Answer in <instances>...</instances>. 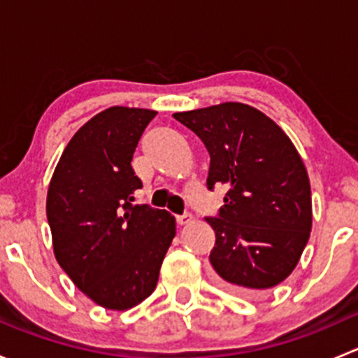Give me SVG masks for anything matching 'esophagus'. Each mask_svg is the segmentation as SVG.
<instances>
[{
	"mask_svg": "<svg viewBox=\"0 0 358 358\" xmlns=\"http://www.w3.org/2000/svg\"><path fill=\"white\" fill-rule=\"evenodd\" d=\"M190 220H192V216H190L189 213H185V215H176V223H178V225H187Z\"/></svg>",
	"mask_w": 358,
	"mask_h": 358,
	"instance_id": "34e87169",
	"label": "esophagus"
}]
</instances>
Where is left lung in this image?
<instances>
[{"mask_svg": "<svg viewBox=\"0 0 358 358\" xmlns=\"http://www.w3.org/2000/svg\"><path fill=\"white\" fill-rule=\"evenodd\" d=\"M209 152L206 185H225V204L206 222L216 236L209 255L227 289L255 296L298 265L312 230V192L289 136L255 107L227 102L176 112Z\"/></svg>", "mask_w": 358, "mask_h": 358, "instance_id": "1", "label": "left lung"}]
</instances>
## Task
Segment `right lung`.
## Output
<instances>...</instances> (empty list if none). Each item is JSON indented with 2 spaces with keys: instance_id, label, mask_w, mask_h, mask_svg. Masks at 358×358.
Listing matches in <instances>:
<instances>
[{
  "instance_id": "obj_1",
  "label": "right lung",
  "mask_w": 358,
  "mask_h": 358,
  "mask_svg": "<svg viewBox=\"0 0 358 358\" xmlns=\"http://www.w3.org/2000/svg\"><path fill=\"white\" fill-rule=\"evenodd\" d=\"M156 114L129 107L96 114L67 143L48 187L57 262L103 308L128 310L152 294L176 234L168 211L135 204L142 180L131 159Z\"/></svg>"
}]
</instances>
